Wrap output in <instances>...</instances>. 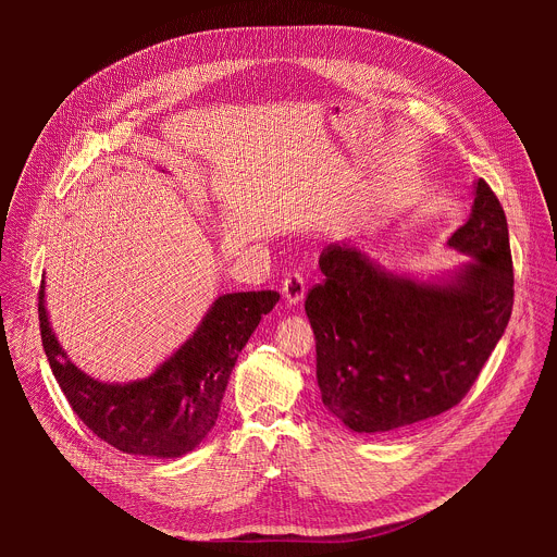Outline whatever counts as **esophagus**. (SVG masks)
<instances>
[{
    "instance_id": "34e87169",
    "label": "esophagus",
    "mask_w": 557,
    "mask_h": 557,
    "mask_svg": "<svg viewBox=\"0 0 557 557\" xmlns=\"http://www.w3.org/2000/svg\"><path fill=\"white\" fill-rule=\"evenodd\" d=\"M282 293H284V299L288 304H299L304 299V295H306V277L299 271H290L284 277Z\"/></svg>"
}]
</instances>
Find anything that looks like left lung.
Wrapping results in <instances>:
<instances>
[{"label": "left lung", "mask_w": 557, "mask_h": 557, "mask_svg": "<svg viewBox=\"0 0 557 557\" xmlns=\"http://www.w3.org/2000/svg\"><path fill=\"white\" fill-rule=\"evenodd\" d=\"M451 249L471 256L451 282L381 271L333 245L324 284L306 295L322 401L346 428L392 434L458 406L503 337L513 308V262L500 200L481 178Z\"/></svg>", "instance_id": "obj_1"}]
</instances>
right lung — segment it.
Listing matches in <instances>:
<instances>
[{
	"label": "right lung",
	"instance_id": "add662e5",
	"mask_svg": "<svg viewBox=\"0 0 557 557\" xmlns=\"http://www.w3.org/2000/svg\"><path fill=\"white\" fill-rule=\"evenodd\" d=\"M277 290L228 293L213 301L198 331L151 376L101 383L61 350L39 288V331L52 374L76 412L101 441L136 456L178 458L198 447L218 421L231 370Z\"/></svg>",
	"mask_w": 557,
	"mask_h": 557
}]
</instances>
